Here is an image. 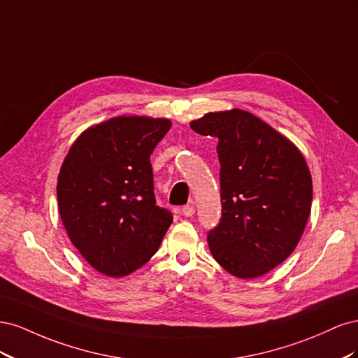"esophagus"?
Masks as SVG:
<instances>
[{"instance_id": "esophagus-1", "label": "esophagus", "mask_w": 358, "mask_h": 358, "mask_svg": "<svg viewBox=\"0 0 358 358\" xmlns=\"http://www.w3.org/2000/svg\"><path fill=\"white\" fill-rule=\"evenodd\" d=\"M194 212H196V208H194L192 204L183 206L182 210H180V213H182L183 216H187V218H189V216H192V215H194Z\"/></svg>"}]
</instances>
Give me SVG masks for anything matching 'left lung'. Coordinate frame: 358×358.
Here are the masks:
<instances>
[{"mask_svg": "<svg viewBox=\"0 0 358 358\" xmlns=\"http://www.w3.org/2000/svg\"><path fill=\"white\" fill-rule=\"evenodd\" d=\"M189 127L218 137L222 216L208 234L213 258L241 279L268 273L294 251L309 218L305 157L287 136L242 109L204 113Z\"/></svg>", "mask_w": 358, "mask_h": 358, "instance_id": "obj_1", "label": "left lung"}]
</instances>
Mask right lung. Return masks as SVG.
Listing matches in <instances>:
<instances>
[{"instance_id": "obj_1", "label": "right lung", "mask_w": 358, "mask_h": 358, "mask_svg": "<svg viewBox=\"0 0 358 358\" xmlns=\"http://www.w3.org/2000/svg\"><path fill=\"white\" fill-rule=\"evenodd\" d=\"M170 127L167 117H110L82 131L64 158L58 210L96 272L127 276L158 251L173 218L157 206L149 157Z\"/></svg>"}]
</instances>
